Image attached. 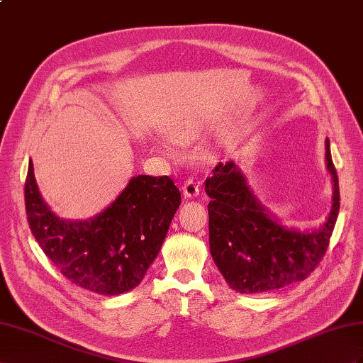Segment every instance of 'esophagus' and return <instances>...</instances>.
<instances>
[{
	"label": "esophagus",
	"instance_id": "1",
	"mask_svg": "<svg viewBox=\"0 0 363 363\" xmlns=\"http://www.w3.org/2000/svg\"><path fill=\"white\" fill-rule=\"evenodd\" d=\"M182 191L187 198H196L199 194V185L194 182L193 179H187L184 182V187H182Z\"/></svg>",
	"mask_w": 363,
	"mask_h": 363
}]
</instances>
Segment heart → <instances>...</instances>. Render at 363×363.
<instances>
[{
	"mask_svg": "<svg viewBox=\"0 0 363 363\" xmlns=\"http://www.w3.org/2000/svg\"><path fill=\"white\" fill-rule=\"evenodd\" d=\"M167 135H169L170 141L174 143V144H185V143L190 141V130L185 125H174L169 130V133H167ZM153 148L157 153L169 155V150H167V147L164 144L157 143V144L153 145Z\"/></svg>",
	"mask_w": 363,
	"mask_h": 363,
	"instance_id": "1",
	"label": "heart"
}]
</instances>
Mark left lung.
<instances>
[{
  "instance_id": "8db88e82",
  "label": "left lung",
  "mask_w": 363,
  "mask_h": 363,
  "mask_svg": "<svg viewBox=\"0 0 363 363\" xmlns=\"http://www.w3.org/2000/svg\"><path fill=\"white\" fill-rule=\"evenodd\" d=\"M325 162L331 174L333 203L319 228L285 227L250 189L244 172L233 161L219 162L206 181L210 253L231 290L261 294L303 281L327 252L336 225L339 179L325 139Z\"/></svg>"
}]
</instances>
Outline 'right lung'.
Segmentation results:
<instances>
[{
	"mask_svg": "<svg viewBox=\"0 0 363 363\" xmlns=\"http://www.w3.org/2000/svg\"><path fill=\"white\" fill-rule=\"evenodd\" d=\"M24 198L27 222L45 256L72 284L104 296L141 284L181 206L169 176L139 174L96 216L62 219L43 199L32 161Z\"/></svg>",
	"mask_w": 363,
	"mask_h": 363,
	"instance_id": "right-lung-1",
	"label": "right lung"
}]
</instances>
